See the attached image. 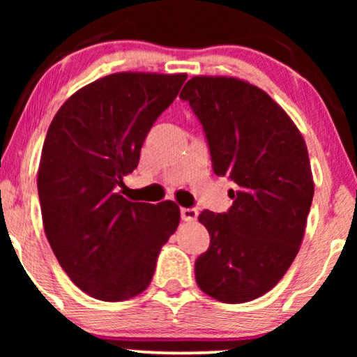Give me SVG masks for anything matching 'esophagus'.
Returning <instances> with one entry per match:
<instances>
[{"label":"esophagus","mask_w":357,"mask_h":357,"mask_svg":"<svg viewBox=\"0 0 357 357\" xmlns=\"http://www.w3.org/2000/svg\"><path fill=\"white\" fill-rule=\"evenodd\" d=\"M180 214H182L183 221H187V222L197 221V218H198V211L195 208H182L180 209Z\"/></svg>","instance_id":"1"}]
</instances>
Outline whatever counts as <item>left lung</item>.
Here are the masks:
<instances>
[{
	"label": "left lung",
	"mask_w": 357,
	"mask_h": 357,
	"mask_svg": "<svg viewBox=\"0 0 357 357\" xmlns=\"http://www.w3.org/2000/svg\"><path fill=\"white\" fill-rule=\"evenodd\" d=\"M180 99L202 121L218 177L236 183L232 206L204 209L211 243L195 263L197 284L226 304L273 289L304 238L314 198L309 153L291 116L265 91L229 76H193Z\"/></svg>",
	"instance_id": "left-lung-1"
}]
</instances>
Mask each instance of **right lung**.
Listing matches in <instances>:
<instances>
[{"mask_svg":"<svg viewBox=\"0 0 357 357\" xmlns=\"http://www.w3.org/2000/svg\"><path fill=\"white\" fill-rule=\"evenodd\" d=\"M185 79V73H114L76 91L53 116L37 172L43 229L70 280L94 299L141 294L177 231L174 202H130L121 188Z\"/></svg>","mask_w":357,"mask_h":357,"instance_id":"obj_1","label":"right lung"}]
</instances>
